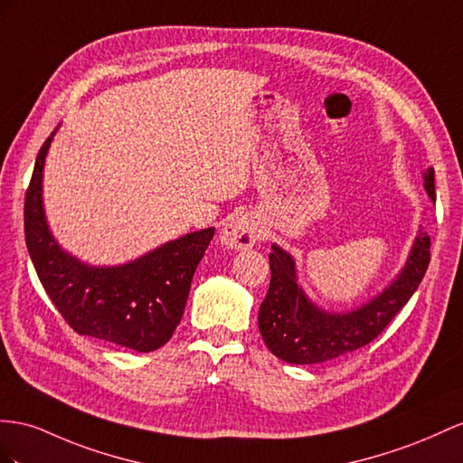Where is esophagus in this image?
<instances>
[{
    "label": "esophagus",
    "mask_w": 463,
    "mask_h": 463,
    "mask_svg": "<svg viewBox=\"0 0 463 463\" xmlns=\"http://www.w3.org/2000/svg\"><path fill=\"white\" fill-rule=\"evenodd\" d=\"M256 241L258 229L250 217H236L221 231V244L231 250H246V248H252Z\"/></svg>",
    "instance_id": "obj_1"
}]
</instances>
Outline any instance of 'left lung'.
Here are the masks:
<instances>
[{
  "label": "left lung",
  "instance_id": "8db88e82",
  "mask_svg": "<svg viewBox=\"0 0 463 463\" xmlns=\"http://www.w3.org/2000/svg\"><path fill=\"white\" fill-rule=\"evenodd\" d=\"M424 187L434 194V170L424 172ZM430 264V236L419 231L401 274L382 293L350 313H326L298 286L295 260L271 244L269 289L260 305L258 326L269 352L288 364H321L340 358L383 333L407 305Z\"/></svg>",
  "mask_w": 463,
  "mask_h": 463
}]
</instances>
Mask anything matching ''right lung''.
<instances>
[{"label": "right lung", "instance_id": "obj_1", "mask_svg": "<svg viewBox=\"0 0 463 463\" xmlns=\"http://www.w3.org/2000/svg\"><path fill=\"white\" fill-rule=\"evenodd\" d=\"M52 135L44 140L25 194V242L51 301L78 335L137 352L164 346L180 325L195 268L215 229L189 232L135 262L99 268L64 252L43 209V168Z\"/></svg>", "mask_w": 463, "mask_h": 463}]
</instances>
